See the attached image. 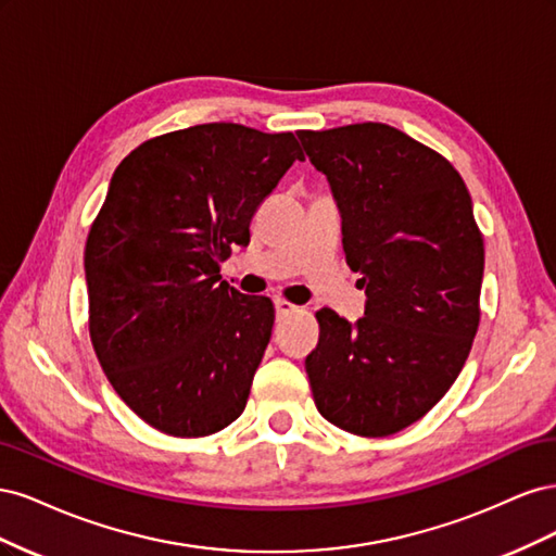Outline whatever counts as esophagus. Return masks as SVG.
<instances>
[{"mask_svg": "<svg viewBox=\"0 0 556 556\" xmlns=\"http://www.w3.org/2000/svg\"><path fill=\"white\" fill-rule=\"evenodd\" d=\"M274 304H276V313H278V315H290V313H296V311H299V306L290 304V301H285V299H276Z\"/></svg>", "mask_w": 556, "mask_h": 556, "instance_id": "esophagus-1", "label": "esophagus"}]
</instances>
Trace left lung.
Segmentation results:
<instances>
[{"instance_id":"1","label":"left lung","mask_w":556,"mask_h":556,"mask_svg":"<svg viewBox=\"0 0 556 556\" xmlns=\"http://www.w3.org/2000/svg\"><path fill=\"white\" fill-rule=\"evenodd\" d=\"M331 185L343 250L366 288L350 325L317 311L306 357L315 406L343 431L380 439L425 417L457 380L480 325L484 243L457 169L382 123L296 131Z\"/></svg>"}]
</instances>
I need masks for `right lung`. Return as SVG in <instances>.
Returning a JSON list of instances; mask_svg holds the SVG:
<instances>
[{
  "label": "right lung",
  "instance_id": "obj_1",
  "mask_svg": "<svg viewBox=\"0 0 556 556\" xmlns=\"http://www.w3.org/2000/svg\"><path fill=\"white\" fill-rule=\"evenodd\" d=\"M296 160L292 131L208 123L117 164L86 243L90 341L146 425L176 439L229 427L271 339V299L220 280L231 245Z\"/></svg>",
  "mask_w": 556,
  "mask_h": 556
}]
</instances>
